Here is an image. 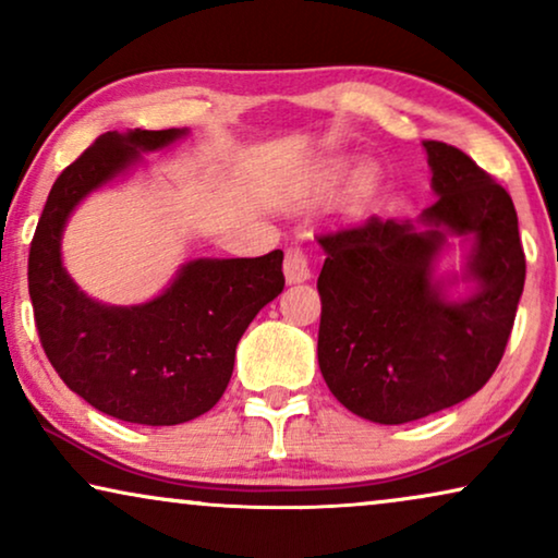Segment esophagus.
<instances>
[{
  "label": "esophagus",
  "instance_id": "esophagus-1",
  "mask_svg": "<svg viewBox=\"0 0 558 558\" xmlns=\"http://www.w3.org/2000/svg\"><path fill=\"white\" fill-rule=\"evenodd\" d=\"M284 277L289 284H300L312 277L310 269V256L304 251L302 243H289L284 251Z\"/></svg>",
  "mask_w": 558,
  "mask_h": 558
}]
</instances>
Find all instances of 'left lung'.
Wrapping results in <instances>:
<instances>
[{
  "label": "left lung",
  "mask_w": 558,
  "mask_h": 558,
  "mask_svg": "<svg viewBox=\"0 0 558 558\" xmlns=\"http://www.w3.org/2000/svg\"><path fill=\"white\" fill-rule=\"evenodd\" d=\"M439 201L426 231L371 216L317 233L325 248L317 292L319 371L335 399L378 424H407L477 393L498 368L515 323L525 254L508 190L462 149L424 142ZM447 232L476 239L481 289L445 303L430 258Z\"/></svg>",
  "instance_id": "1"
}]
</instances>
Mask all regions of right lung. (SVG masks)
Instances as JSON below:
<instances>
[{
	"label": "right lung",
	"instance_id": "add662e5",
	"mask_svg": "<svg viewBox=\"0 0 558 558\" xmlns=\"http://www.w3.org/2000/svg\"><path fill=\"white\" fill-rule=\"evenodd\" d=\"M182 134L134 129L98 136L60 172L29 243V300L50 365L90 407L132 424L172 426L216 407L241 335L284 289L279 248L256 258H197L142 307L90 302L65 274L60 233L75 205L140 149L167 147Z\"/></svg>",
	"mask_w": 558,
	"mask_h": 558
}]
</instances>
